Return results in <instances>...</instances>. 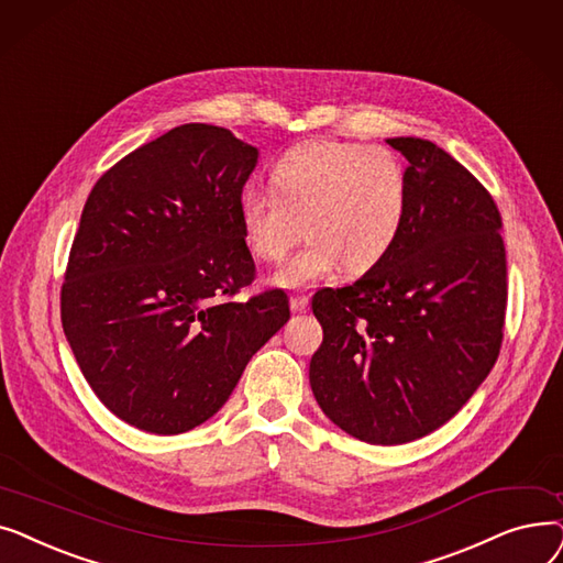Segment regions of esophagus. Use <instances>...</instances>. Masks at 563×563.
I'll return each mask as SVG.
<instances>
[{"instance_id": "obj_1", "label": "esophagus", "mask_w": 563, "mask_h": 563, "mask_svg": "<svg viewBox=\"0 0 563 563\" xmlns=\"http://www.w3.org/2000/svg\"><path fill=\"white\" fill-rule=\"evenodd\" d=\"M309 307V296L307 292H296V296L290 298V309L292 311H307Z\"/></svg>"}]
</instances>
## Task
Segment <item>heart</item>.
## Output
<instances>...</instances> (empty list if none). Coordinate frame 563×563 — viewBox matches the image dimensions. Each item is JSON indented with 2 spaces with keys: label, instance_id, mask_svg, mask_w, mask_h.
Instances as JSON below:
<instances>
[{
  "label": "heart",
  "instance_id": "1",
  "mask_svg": "<svg viewBox=\"0 0 563 563\" xmlns=\"http://www.w3.org/2000/svg\"><path fill=\"white\" fill-rule=\"evenodd\" d=\"M410 178L385 146L323 140L284 153L271 169V192H245L238 203L247 252L263 263L307 245L275 275L284 288H302L336 275L368 273L387 258L406 229Z\"/></svg>",
  "mask_w": 563,
  "mask_h": 563
}]
</instances>
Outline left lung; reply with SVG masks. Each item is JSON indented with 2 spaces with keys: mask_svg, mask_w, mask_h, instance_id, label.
Returning <instances> with one entry per match:
<instances>
[{
  "mask_svg": "<svg viewBox=\"0 0 563 563\" xmlns=\"http://www.w3.org/2000/svg\"><path fill=\"white\" fill-rule=\"evenodd\" d=\"M387 144L408 159V222L383 263L313 296L323 343L309 383L341 431L391 446L433 433L488 378L506 252L493 197L459 159L419 137Z\"/></svg>",
  "mask_w": 563,
  "mask_h": 563,
  "instance_id": "8db88e82",
  "label": "left lung"
}]
</instances>
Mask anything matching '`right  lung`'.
<instances>
[{"mask_svg":"<svg viewBox=\"0 0 563 563\" xmlns=\"http://www.w3.org/2000/svg\"><path fill=\"white\" fill-rule=\"evenodd\" d=\"M258 148L185 123L104 172L85 203L62 286V325L93 394L155 435L216 415L290 318L284 290L247 302L238 203Z\"/></svg>","mask_w":563,"mask_h":563,"instance_id":"add662e5","label":"right lung"}]
</instances>
